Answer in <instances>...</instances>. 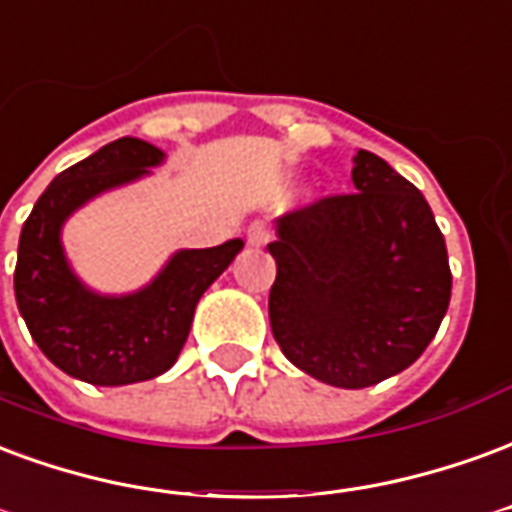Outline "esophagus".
I'll return each mask as SVG.
<instances>
[{"label": "esophagus", "instance_id": "obj_1", "mask_svg": "<svg viewBox=\"0 0 512 512\" xmlns=\"http://www.w3.org/2000/svg\"><path fill=\"white\" fill-rule=\"evenodd\" d=\"M270 242V231L264 229L261 223H253L251 229H248V245L251 248H264Z\"/></svg>", "mask_w": 512, "mask_h": 512}]
</instances>
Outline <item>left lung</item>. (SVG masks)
<instances>
[{"label":"left lung","mask_w":512,"mask_h":512,"mask_svg":"<svg viewBox=\"0 0 512 512\" xmlns=\"http://www.w3.org/2000/svg\"><path fill=\"white\" fill-rule=\"evenodd\" d=\"M357 193L275 220V341L302 374L360 390L401 374L434 341L453 275L434 212L374 152L352 158Z\"/></svg>","instance_id":"8db88e82"}]
</instances>
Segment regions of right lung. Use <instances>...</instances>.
<instances>
[{
    "instance_id": "add662e5",
    "label": "right lung",
    "mask_w": 512,
    "mask_h": 512,
    "mask_svg": "<svg viewBox=\"0 0 512 512\" xmlns=\"http://www.w3.org/2000/svg\"><path fill=\"white\" fill-rule=\"evenodd\" d=\"M166 152L144 138H117L54 177L29 212L16 261V302L29 333L59 371L98 387L147 382L177 363L201 294L245 248L174 251L133 292L92 289L67 259L62 229L103 193L152 177Z\"/></svg>"
}]
</instances>
